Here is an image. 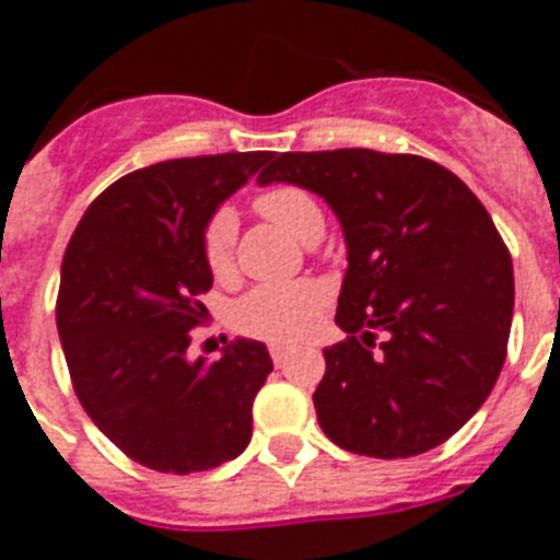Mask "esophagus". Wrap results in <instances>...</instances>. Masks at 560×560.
<instances>
[{"label":"esophagus","instance_id":"esophagus-1","mask_svg":"<svg viewBox=\"0 0 560 560\" xmlns=\"http://www.w3.org/2000/svg\"><path fill=\"white\" fill-rule=\"evenodd\" d=\"M269 355H271V361H275V364H283V361L289 359V348H285V345H277V341H271Z\"/></svg>","mask_w":560,"mask_h":560}]
</instances>
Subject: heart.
<instances>
[{"mask_svg":"<svg viewBox=\"0 0 560 560\" xmlns=\"http://www.w3.org/2000/svg\"><path fill=\"white\" fill-rule=\"evenodd\" d=\"M252 207L257 215L283 226L300 241H311L323 232V210L303 187L269 185L255 192ZM235 241L237 230L232 212H212L201 230V257L215 280H230L235 275ZM325 300H328V291L314 280L257 285L235 305L232 323L252 339L289 345V341L303 339L314 328L316 316L325 308Z\"/></svg>","mask_w":560,"mask_h":560,"instance_id":"b5f03b06","label":"heart"}]
</instances>
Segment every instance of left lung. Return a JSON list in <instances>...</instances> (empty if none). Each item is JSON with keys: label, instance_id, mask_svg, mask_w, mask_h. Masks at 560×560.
I'll return each instance as SVG.
<instances>
[{"label": "left lung", "instance_id": "obj_1", "mask_svg": "<svg viewBox=\"0 0 560 560\" xmlns=\"http://www.w3.org/2000/svg\"><path fill=\"white\" fill-rule=\"evenodd\" d=\"M260 185L319 192L348 241L316 420L336 446L415 457L446 443L491 395L513 319V260L482 201L415 153H280Z\"/></svg>", "mask_w": 560, "mask_h": 560}]
</instances>
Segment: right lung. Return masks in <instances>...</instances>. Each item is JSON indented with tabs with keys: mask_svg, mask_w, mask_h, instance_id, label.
<instances>
[{
	"mask_svg": "<svg viewBox=\"0 0 560 560\" xmlns=\"http://www.w3.org/2000/svg\"><path fill=\"white\" fill-rule=\"evenodd\" d=\"M271 151L212 153L126 173L69 237L56 323L69 378L95 427L162 474L219 468L249 446L252 404L271 359L241 339L187 359L212 289L201 230Z\"/></svg>",
	"mask_w": 560,
	"mask_h": 560,
	"instance_id": "add662e5",
	"label": "right lung"
}]
</instances>
